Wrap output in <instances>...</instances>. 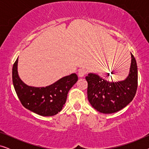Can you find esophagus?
<instances>
[{
    "instance_id": "34e87169",
    "label": "esophagus",
    "mask_w": 149,
    "mask_h": 149,
    "mask_svg": "<svg viewBox=\"0 0 149 149\" xmlns=\"http://www.w3.org/2000/svg\"><path fill=\"white\" fill-rule=\"evenodd\" d=\"M87 73V71L84 68H81V69H79V73H78V75L79 77H84L85 74Z\"/></svg>"
}]
</instances>
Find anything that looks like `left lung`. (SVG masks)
Listing matches in <instances>:
<instances>
[{
    "label": "left lung",
    "instance_id": "8db88e82",
    "mask_svg": "<svg viewBox=\"0 0 149 149\" xmlns=\"http://www.w3.org/2000/svg\"><path fill=\"white\" fill-rule=\"evenodd\" d=\"M131 57L129 74L123 81H109L94 73H89L85 77L88 83V100L93 109L100 113H116L134 99L138 87V68L132 53Z\"/></svg>",
    "mask_w": 149,
    "mask_h": 149
}]
</instances>
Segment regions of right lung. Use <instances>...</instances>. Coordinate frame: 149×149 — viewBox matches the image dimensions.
I'll list each match as a JSON object with an SVG mask.
<instances>
[{
    "instance_id": "right-lung-1",
    "label": "right lung",
    "mask_w": 149,
    "mask_h": 149,
    "mask_svg": "<svg viewBox=\"0 0 149 149\" xmlns=\"http://www.w3.org/2000/svg\"><path fill=\"white\" fill-rule=\"evenodd\" d=\"M18 58L12 70V79L15 92L26 109L38 115L49 117L61 111L70 89L78 81L75 73L62 77L46 87H36L26 85L19 78L17 72Z\"/></svg>"
}]
</instances>
